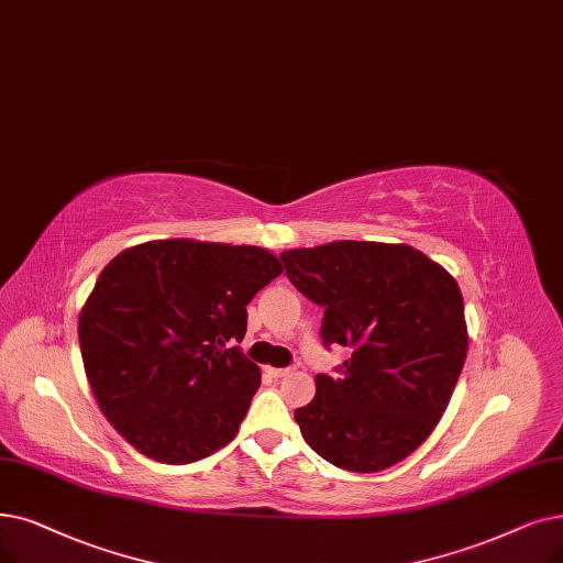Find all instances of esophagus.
I'll list each match as a JSON object with an SVG mask.
<instances>
[{
  "label": "esophagus",
  "mask_w": 563,
  "mask_h": 563,
  "mask_svg": "<svg viewBox=\"0 0 563 563\" xmlns=\"http://www.w3.org/2000/svg\"><path fill=\"white\" fill-rule=\"evenodd\" d=\"M266 373L276 377V379H280V377H287L291 373V368H266Z\"/></svg>",
  "instance_id": "esophagus-1"
}]
</instances>
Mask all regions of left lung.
<instances>
[{
    "mask_svg": "<svg viewBox=\"0 0 563 563\" xmlns=\"http://www.w3.org/2000/svg\"><path fill=\"white\" fill-rule=\"evenodd\" d=\"M287 278L324 306V345L350 347L342 377H314L295 411L308 446L340 470L375 474L442 421L467 358L455 278L407 243L331 241L280 253Z\"/></svg>",
    "mask_w": 563,
    "mask_h": 563,
    "instance_id": "obj_1",
    "label": "left lung"
}]
</instances>
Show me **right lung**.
Instances as JSON below:
<instances>
[{
	"label": "right lung",
	"mask_w": 563,
	"mask_h": 563,
	"mask_svg": "<svg viewBox=\"0 0 563 563\" xmlns=\"http://www.w3.org/2000/svg\"><path fill=\"white\" fill-rule=\"evenodd\" d=\"M283 266L260 246L156 239L121 251L87 297L78 340L91 394L142 455L188 464L230 444L260 368L225 347Z\"/></svg>",
	"instance_id": "obj_1"
}]
</instances>
